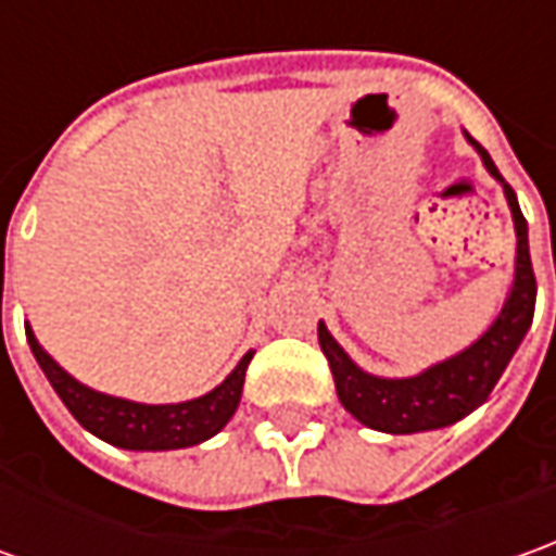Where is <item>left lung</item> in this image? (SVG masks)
I'll list each match as a JSON object with an SVG mask.
<instances>
[{
	"label": "left lung",
	"mask_w": 556,
	"mask_h": 556,
	"mask_svg": "<svg viewBox=\"0 0 556 556\" xmlns=\"http://www.w3.org/2000/svg\"><path fill=\"white\" fill-rule=\"evenodd\" d=\"M468 142L478 149L486 173L505 188V200H508L511 218H515V282H511V292L505 298L496 323L463 353L444 358L414 377H374V374L362 371L356 362L343 353L341 343L331 338L326 323H319V346L326 353L328 368L334 374V389H338L341 405L362 426L377 429V432L410 435V432L444 429V426L468 417L475 407L484 405L486 395L500 383L505 365L511 362L523 334L532 326L535 274H532L530 262L527 218L517 206V194L511 191V185L502 179V173L493 164V157L471 136H468Z\"/></svg>",
	"instance_id": "obj_1"
}]
</instances>
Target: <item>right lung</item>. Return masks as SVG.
Wrapping results in <instances>:
<instances>
[{
	"label": "right lung",
	"instance_id": "obj_1",
	"mask_svg": "<svg viewBox=\"0 0 556 556\" xmlns=\"http://www.w3.org/2000/svg\"><path fill=\"white\" fill-rule=\"evenodd\" d=\"M26 341L48 383L54 387L60 402L70 407L72 417L81 422L90 435L103 438L124 451H179V447H194L200 441L213 438L215 432H222L240 405L247 368L252 362V353H247L213 392L200 399L179 402V405H139V402L115 399V395H105L78 383L41 350L29 326H26Z\"/></svg>",
	"mask_w": 556,
	"mask_h": 556
}]
</instances>
